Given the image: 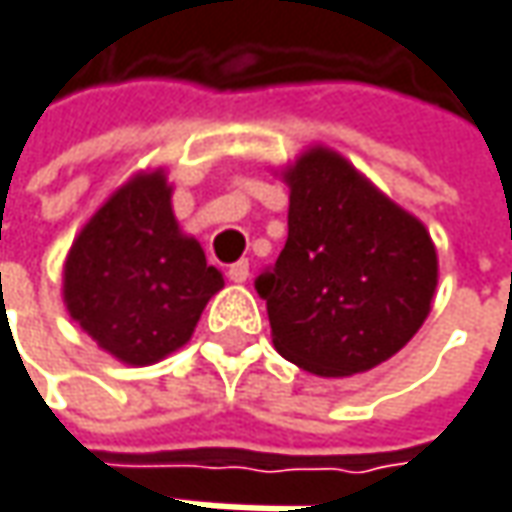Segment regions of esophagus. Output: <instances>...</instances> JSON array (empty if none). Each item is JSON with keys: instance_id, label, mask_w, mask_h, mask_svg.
<instances>
[{"instance_id": "esophagus-1", "label": "esophagus", "mask_w": 512, "mask_h": 512, "mask_svg": "<svg viewBox=\"0 0 512 512\" xmlns=\"http://www.w3.org/2000/svg\"><path fill=\"white\" fill-rule=\"evenodd\" d=\"M247 276H250V265H247V259H242V262H236V265L227 267V279H230V282H236V285L247 282Z\"/></svg>"}]
</instances>
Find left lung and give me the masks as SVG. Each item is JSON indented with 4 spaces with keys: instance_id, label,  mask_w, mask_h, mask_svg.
<instances>
[{
    "instance_id": "1",
    "label": "left lung",
    "mask_w": 512,
    "mask_h": 512,
    "mask_svg": "<svg viewBox=\"0 0 512 512\" xmlns=\"http://www.w3.org/2000/svg\"><path fill=\"white\" fill-rule=\"evenodd\" d=\"M287 242L256 276L276 350L316 376L387 362L430 313L439 282L427 227L336 150L285 168Z\"/></svg>"
}]
</instances>
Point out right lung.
<instances>
[{
    "instance_id": "right-lung-1",
    "label": "right lung",
    "mask_w": 512,
    "mask_h": 512,
    "mask_svg": "<svg viewBox=\"0 0 512 512\" xmlns=\"http://www.w3.org/2000/svg\"><path fill=\"white\" fill-rule=\"evenodd\" d=\"M165 170H142L70 245L62 296L70 319L119 362L145 367L193 336L222 273L179 230Z\"/></svg>"
}]
</instances>
